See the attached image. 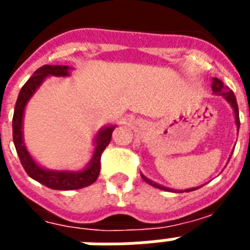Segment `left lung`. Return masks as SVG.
<instances>
[{
	"label": "left lung",
	"mask_w": 250,
	"mask_h": 250,
	"mask_svg": "<svg viewBox=\"0 0 250 250\" xmlns=\"http://www.w3.org/2000/svg\"><path fill=\"white\" fill-rule=\"evenodd\" d=\"M212 91H213V94H216V95H223L225 99H227V102H228L229 104L232 106V108H233L234 111V118H236V125H237V131L238 128H240V116H238V106H237V101H236V97H234L233 91H230L225 84H224L220 79L217 78H213L212 79ZM142 179H143L144 182L148 183L149 186L155 187V188H159V189H164V191H168V188H166V187L160 186V184H158V183H153L151 182L149 179H147V177L144 176V175H142ZM195 189H197V188H191V189H186V192H191V191H195Z\"/></svg>",
	"instance_id": "8db88e82"
}]
</instances>
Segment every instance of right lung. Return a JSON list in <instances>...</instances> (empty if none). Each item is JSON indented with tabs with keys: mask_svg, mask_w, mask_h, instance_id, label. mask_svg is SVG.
Masks as SVG:
<instances>
[{
	"mask_svg": "<svg viewBox=\"0 0 250 250\" xmlns=\"http://www.w3.org/2000/svg\"><path fill=\"white\" fill-rule=\"evenodd\" d=\"M68 66H59V64H45L37 70L31 75L17 98L16 107H14V115H13V142L16 146L18 158L21 160L22 167L31 179H34L41 184L47 188L57 189V191H71V189H81L84 187L91 186L99 176L101 172V156L107 146L110 144L112 131L115 130V125L104 127L97 134L95 138V149L92 159L88 166L82 171H50L38 166L34 159L31 158L30 153L25 147L23 143V135H22V120L23 112L27 102L33 97V94L40 87L42 82L50 75L54 77H67L70 75Z\"/></svg>",
	"mask_w": 250,
	"mask_h": 250,
	"instance_id": "add662e5",
	"label": "right lung"
}]
</instances>
